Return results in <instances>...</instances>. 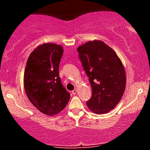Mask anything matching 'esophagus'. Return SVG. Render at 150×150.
Here are the masks:
<instances>
[{
    "label": "esophagus",
    "mask_w": 150,
    "mask_h": 150,
    "mask_svg": "<svg viewBox=\"0 0 150 150\" xmlns=\"http://www.w3.org/2000/svg\"><path fill=\"white\" fill-rule=\"evenodd\" d=\"M76 93H77V89H74V90L72 91V94H73V95L76 94Z\"/></svg>",
    "instance_id": "34e87169"
}]
</instances>
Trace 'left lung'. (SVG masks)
Wrapping results in <instances>:
<instances>
[{
	"instance_id": "obj_1",
	"label": "left lung",
	"mask_w": 150,
	"mask_h": 150,
	"mask_svg": "<svg viewBox=\"0 0 150 150\" xmlns=\"http://www.w3.org/2000/svg\"><path fill=\"white\" fill-rule=\"evenodd\" d=\"M77 52L92 90L87 106L97 114L108 112L120 100L125 88V73L120 58L101 41L85 43L77 48Z\"/></svg>"
}]
</instances>
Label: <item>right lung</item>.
<instances>
[{
    "instance_id": "obj_1",
    "label": "right lung",
    "mask_w": 150,
    "mask_h": 150,
    "mask_svg": "<svg viewBox=\"0 0 150 150\" xmlns=\"http://www.w3.org/2000/svg\"><path fill=\"white\" fill-rule=\"evenodd\" d=\"M63 53L61 45L49 43L39 46L30 53L25 70L27 97L39 111L49 116L61 112L70 98L59 77Z\"/></svg>"
}]
</instances>
